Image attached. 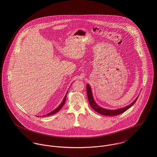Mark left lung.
<instances>
[{"mask_svg":"<svg viewBox=\"0 0 157 157\" xmlns=\"http://www.w3.org/2000/svg\"><path fill=\"white\" fill-rule=\"evenodd\" d=\"M87 88V97H88V102L89 104L90 105L91 107L96 112H98V113L102 114V115H104V116H117V115H119L121 114H122L123 113H124V111H126V110H128L129 108H131L133 105L136 102V101L137 100L139 96L134 100V101L131 103V104L123 107L122 108H119L117 109H115V110H111V109H104L103 108H101V106H99V105H98L95 102V101H94L93 95H92V92H91V87L90 86L89 84H87L86 86Z\"/></svg>","mask_w":157,"mask_h":157,"instance_id":"8db88e82","label":"left lung"}]
</instances>
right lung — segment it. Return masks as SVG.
Listing matches in <instances>:
<instances>
[{
	"mask_svg": "<svg viewBox=\"0 0 157 157\" xmlns=\"http://www.w3.org/2000/svg\"><path fill=\"white\" fill-rule=\"evenodd\" d=\"M67 93H68V91L67 92V93H66V96H65L64 98L63 99V101H62L61 104L58 106V107H57L56 109H54L53 111H52V112H51V113H48V114H46V115L43 116V117H46V116H51V115H53V114H54L56 113L57 112H58V111L61 109V108L63 106V105H64L65 102H66V96H67Z\"/></svg>",
	"mask_w": 157,
	"mask_h": 157,
	"instance_id": "right-lung-1",
	"label": "right lung"
}]
</instances>
